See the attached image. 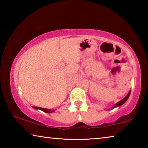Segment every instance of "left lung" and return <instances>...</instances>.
I'll return each instance as SVG.
<instances>
[{
	"label": "left lung",
	"mask_w": 148,
	"mask_h": 148,
	"mask_svg": "<svg viewBox=\"0 0 148 148\" xmlns=\"http://www.w3.org/2000/svg\"><path fill=\"white\" fill-rule=\"evenodd\" d=\"M130 95H131V90H130L129 91V93L127 95V96L125 97V98H123V99L121 101H119L118 102H117V103L114 105V106L110 110H112V109H114V108H116V107H119V106H121V105H123V104L125 102H126L127 101V99H129V96H130Z\"/></svg>",
	"instance_id": "left-lung-1"
}]
</instances>
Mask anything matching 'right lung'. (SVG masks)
<instances>
[{
    "label": "right lung",
    "instance_id": "obj_1",
    "mask_svg": "<svg viewBox=\"0 0 148 148\" xmlns=\"http://www.w3.org/2000/svg\"><path fill=\"white\" fill-rule=\"evenodd\" d=\"M32 108L34 109H37V110H40L42 111H43L46 113H53V112H55V110H48L46 108H40V107H36V106H32Z\"/></svg>",
    "mask_w": 148,
    "mask_h": 148
}]
</instances>
